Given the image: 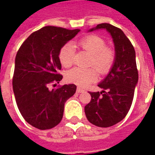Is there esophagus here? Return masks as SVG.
<instances>
[{"mask_svg": "<svg viewBox=\"0 0 155 155\" xmlns=\"http://www.w3.org/2000/svg\"><path fill=\"white\" fill-rule=\"evenodd\" d=\"M84 90L83 89H81V88L80 87H77V89H76V92L77 93H82V92H84Z\"/></svg>", "mask_w": 155, "mask_h": 155, "instance_id": "34e87169", "label": "esophagus"}]
</instances>
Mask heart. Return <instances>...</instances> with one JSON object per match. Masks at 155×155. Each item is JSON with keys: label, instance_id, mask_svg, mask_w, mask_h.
<instances>
[{"label": "heart", "instance_id": "1", "mask_svg": "<svg viewBox=\"0 0 155 155\" xmlns=\"http://www.w3.org/2000/svg\"><path fill=\"white\" fill-rule=\"evenodd\" d=\"M79 46L91 54L90 66H94L100 74H106L110 70L115 61V53L110 48L106 47L104 39L94 35H87L79 41ZM74 48L71 44L63 45L59 51V60L65 68L73 64ZM65 80L69 83L86 87L97 80V72L94 68L81 69L74 68L65 74Z\"/></svg>", "mask_w": 155, "mask_h": 155}]
</instances>
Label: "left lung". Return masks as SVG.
Returning a JSON list of instances; mask_svg holds the SVG:
<instances>
[{
  "label": "left lung",
  "mask_w": 155,
  "mask_h": 155,
  "mask_svg": "<svg viewBox=\"0 0 155 155\" xmlns=\"http://www.w3.org/2000/svg\"><path fill=\"white\" fill-rule=\"evenodd\" d=\"M105 29L110 33L115 50V61L111 71L98 86L101 92H90L91 101L84 107L87 120L98 127L113 126L130 110L139 74L133 45L120 28L102 23L94 30Z\"/></svg>",
  "instance_id": "1"
}]
</instances>
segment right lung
Segmentation results:
<instances>
[{"label":"right lung","instance_id":"obj_1","mask_svg":"<svg viewBox=\"0 0 155 155\" xmlns=\"http://www.w3.org/2000/svg\"><path fill=\"white\" fill-rule=\"evenodd\" d=\"M79 31L45 26L33 32L17 51L12 80L16 104L25 121L39 130L56 126L62 120L64 103L75 93L74 84L49 86L62 80L59 51Z\"/></svg>","mask_w":155,"mask_h":155}]
</instances>
